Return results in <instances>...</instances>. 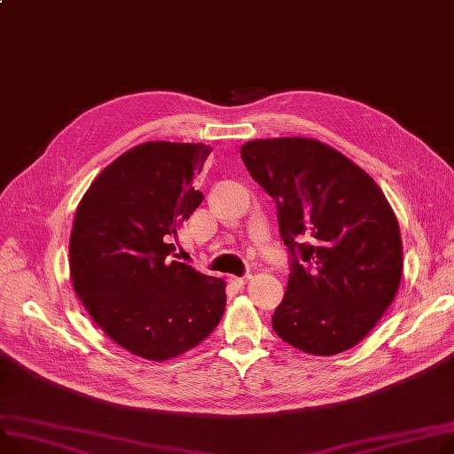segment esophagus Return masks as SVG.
Listing matches in <instances>:
<instances>
[{
	"label": "esophagus",
	"instance_id": "obj_1",
	"mask_svg": "<svg viewBox=\"0 0 454 454\" xmlns=\"http://www.w3.org/2000/svg\"><path fill=\"white\" fill-rule=\"evenodd\" d=\"M248 279H250V274H247V276H243V278H239V276H231V278H230V283H233L235 286H245Z\"/></svg>",
	"mask_w": 454,
	"mask_h": 454
}]
</instances>
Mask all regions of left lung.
Wrapping results in <instances>:
<instances>
[{"mask_svg":"<svg viewBox=\"0 0 454 454\" xmlns=\"http://www.w3.org/2000/svg\"><path fill=\"white\" fill-rule=\"evenodd\" d=\"M240 159L276 200L290 255L288 286L271 316L276 334L316 356L352 348L402 279L400 226L385 195L364 169L312 138L252 140Z\"/></svg>","mask_w":454,"mask_h":454,"instance_id":"1","label":"left lung"}]
</instances>
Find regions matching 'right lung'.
Here are the masks:
<instances>
[{"mask_svg":"<svg viewBox=\"0 0 454 454\" xmlns=\"http://www.w3.org/2000/svg\"><path fill=\"white\" fill-rule=\"evenodd\" d=\"M209 153L204 144H140L95 178L74 215L76 295L114 343L151 361L199 345L224 314V281L171 254L180 223L204 199L195 176Z\"/></svg>","mask_w":454,"mask_h":454,"instance_id":"1","label":"right lung"}]
</instances>
